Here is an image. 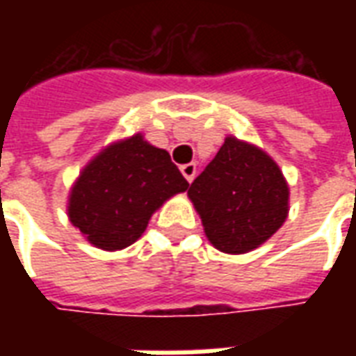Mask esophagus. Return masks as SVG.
Wrapping results in <instances>:
<instances>
[{"mask_svg": "<svg viewBox=\"0 0 356 356\" xmlns=\"http://www.w3.org/2000/svg\"><path fill=\"white\" fill-rule=\"evenodd\" d=\"M181 173H183V177L188 181V183H193L194 175H196V163H185V165H181Z\"/></svg>", "mask_w": 356, "mask_h": 356, "instance_id": "obj_1", "label": "esophagus"}]
</instances>
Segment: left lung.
Here are the masks:
<instances>
[{"label":"left lung","mask_w":356,"mask_h":356,"mask_svg":"<svg viewBox=\"0 0 356 356\" xmlns=\"http://www.w3.org/2000/svg\"><path fill=\"white\" fill-rule=\"evenodd\" d=\"M188 198L211 246L232 255L265 244L290 211V186L278 163L232 135L194 179Z\"/></svg>","instance_id":"left-lung-1"}]
</instances>
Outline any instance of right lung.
I'll return each mask as SVG.
<instances>
[{
	"mask_svg": "<svg viewBox=\"0 0 356 356\" xmlns=\"http://www.w3.org/2000/svg\"><path fill=\"white\" fill-rule=\"evenodd\" d=\"M188 188L170 152L143 133L114 140L80 171L68 194V219L104 252L131 246L165 200Z\"/></svg>",
	"mask_w": 356,
	"mask_h": 356,
	"instance_id": "1",
	"label": "right lung"
}]
</instances>
